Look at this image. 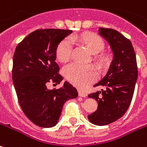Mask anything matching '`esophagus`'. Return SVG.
I'll return each instance as SVG.
<instances>
[{
	"label": "esophagus",
	"instance_id": "obj_1",
	"mask_svg": "<svg viewBox=\"0 0 147 147\" xmlns=\"http://www.w3.org/2000/svg\"><path fill=\"white\" fill-rule=\"evenodd\" d=\"M78 96H81V97H86L87 96V93L85 92H82V91H78Z\"/></svg>",
	"mask_w": 147,
	"mask_h": 147
}]
</instances>
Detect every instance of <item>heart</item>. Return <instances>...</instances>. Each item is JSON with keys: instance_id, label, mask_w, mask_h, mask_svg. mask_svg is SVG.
I'll return each mask as SVG.
<instances>
[{"instance_id": "b5f03b06", "label": "heart", "mask_w": 147, "mask_h": 147, "mask_svg": "<svg viewBox=\"0 0 147 147\" xmlns=\"http://www.w3.org/2000/svg\"><path fill=\"white\" fill-rule=\"evenodd\" d=\"M72 41H79L85 45L92 54H98L105 48L103 39L96 34H84L82 35H72L70 38H65L59 44L56 49V57L60 61H68L71 56ZM99 64L105 63V59L102 55L96 58ZM66 78L75 86L83 88L95 80L97 77L96 69L92 65H84L71 62L66 65L63 69Z\"/></svg>"}]
</instances>
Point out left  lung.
Segmentation results:
<instances>
[{
    "label": "left lung",
    "mask_w": 147,
    "mask_h": 147,
    "mask_svg": "<svg viewBox=\"0 0 147 147\" xmlns=\"http://www.w3.org/2000/svg\"><path fill=\"white\" fill-rule=\"evenodd\" d=\"M99 34L107 40L114 55L106 75L94 86L106 88L88 95L97 101L98 108L88 119L95 125L105 126L126 113L133 98L138 69L129 39L116 30L106 28H99Z\"/></svg>",
    "instance_id": "8db88e82"
}]
</instances>
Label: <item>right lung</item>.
Masks as SVG:
<instances>
[{"label":"right lung","mask_w":147,"mask_h":147,"mask_svg":"<svg viewBox=\"0 0 147 147\" xmlns=\"http://www.w3.org/2000/svg\"><path fill=\"white\" fill-rule=\"evenodd\" d=\"M72 32L64 29H38L17 45L13 56L12 80L18 100L24 115L35 125L55 126L66 101L78 92L68 82L58 89L47 84H59L63 79L55 62L56 49Z\"/></svg>","instance_id":"obj_1"}]
</instances>
